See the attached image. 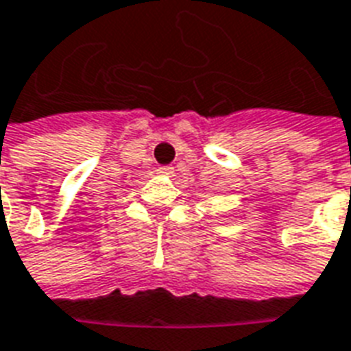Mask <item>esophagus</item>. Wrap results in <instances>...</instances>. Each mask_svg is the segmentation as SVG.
<instances>
[{
    "label": "esophagus",
    "instance_id": "1",
    "mask_svg": "<svg viewBox=\"0 0 351 351\" xmlns=\"http://www.w3.org/2000/svg\"><path fill=\"white\" fill-rule=\"evenodd\" d=\"M160 178H172L173 176V166H160L159 170H157Z\"/></svg>",
    "mask_w": 351,
    "mask_h": 351
}]
</instances>
